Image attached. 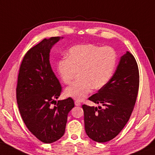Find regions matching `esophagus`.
I'll use <instances>...</instances> for the list:
<instances>
[{
	"label": "esophagus",
	"mask_w": 155,
	"mask_h": 155,
	"mask_svg": "<svg viewBox=\"0 0 155 155\" xmlns=\"http://www.w3.org/2000/svg\"><path fill=\"white\" fill-rule=\"evenodd\" d=\"M74 104H75L76 106H80L81 105V103L78 101H74Z\"/></svg>",
	"instance_id": "obj_1"
}]
</instances>
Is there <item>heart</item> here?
Returning <instances> with one entry per match:
<instances>
[{
	"instance_id": "b5f03b06",
	"label": "heart",
	"mask_w": 155,
	"mask_h": 155,
	"mask_svg": "<svg viewBox=\"0 0 155 155\" xmlns=\"http://www.w3.org/2000/svg\"><path fill=\"white\" fill-rule=\"evenodd\" d=\"M67 58L57 63V71L64 83L70 84L78 71L79 79L66 88L65 94L77 100H83L93 89L105 86L117 63V53L113 48L91 44H78L68 50Z\"/></svg>"
}]
</instances>
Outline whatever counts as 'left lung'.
Masks as SVG:
<instances>
[{
    "label": "left lung",
    "mask_w": 155,
    "mask_h": 155,
    "mask_svg": "<svg viewBox=\"0 0 155 155\" xmlns=\"http://www.w3.org/2000/svg\"><path fill=\"white\" fill-rule=\"evenodd\" d=\"M138 66L129 51L122 56L111 79L98 93L88 99L101 107L83 105L87 136L97 142H106L120 134L128 122L138 96Z\"/></svg>",
    "instance_id": "left-lung-1"
}]
</instances>
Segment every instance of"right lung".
<instances>
[{
	"label": "right lung",
	"mask_w": 155,
	"mask_h": 155,
	"mask_svg": "<svg viewBox=\"0 0 155 155\" xmlns=\"http://www.w3.org/2000/svg\"><path fill=\"white\" fill-rule=\"evenodd\" d=\"M59 39V37L44 39L27 51L21 63L16 88L23 122L38 140L47 144L64 134L68 114L74 107L71 97L55 101L62 87L51 70L49 58L51 48Z\"/></svg>",
	"instance_id": "add662e5"
}]
</instances>
